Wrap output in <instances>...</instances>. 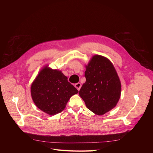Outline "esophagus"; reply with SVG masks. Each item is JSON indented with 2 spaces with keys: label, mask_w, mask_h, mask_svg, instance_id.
I'll list each match as a JSON object with an SVG mask.
<instances>
[{
  "label": "esophagus",
  "mask_w": 153,
  "mask_h": 153,
  "mask_svg": "<svg viewBox=\"0 0 153 153\" xmlns=\"http://www.w3.org/2000/svg\"><path fill=\"white\" fill-rule=\"evenodd\" d=\"M75 87L76 88V89L79 91L80 89V88L82 87V84H80V83H77V84H75Z\"/></svg>",
  "instance_id": "obj_1"
}]
</instances>
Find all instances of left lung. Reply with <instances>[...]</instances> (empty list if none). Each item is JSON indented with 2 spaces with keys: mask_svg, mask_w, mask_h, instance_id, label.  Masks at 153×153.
<instances>
[{
  "mask_svg": "<svg viewBox=\"0 0 153 153\" xmlns=\"http://www.w3.org/2000/svg\"><path fill=\"white\" fill-rule=\"evenodd\" d=\"M85 68L86 81L79 95L88 109L102 115L117 105L121 93V81L113 64L102 55H93Z\"/></svg>",
  "mask_w": 153,
  "mask_h": 153,
  "instance_id": "8db88e82",
  "label": "left lung"
}]
</instances>
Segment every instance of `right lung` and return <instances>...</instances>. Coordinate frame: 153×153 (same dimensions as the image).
<instances>
[{
    "label": "right lung",
    "mask_w": 153,
    "mask_h": 153,
    "mask_svg": "<svg viewBox=\"0 0 153 153\" xmlns=\"http://www.w3.org/2000/svg\"><path fill=\"white\" fill-rule=\"evenodd\" d=\"M78 92L61 71L53 69L48 65L41 69L30 87L34 104L50 115L61 112L71 97Z\"/></svg>",
    "instance_id": "obj_1"
}]
</instances>
